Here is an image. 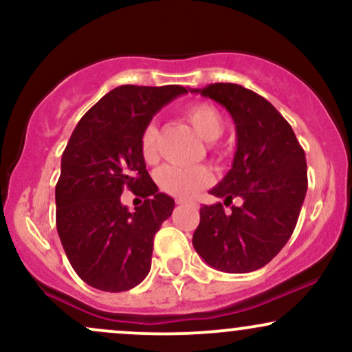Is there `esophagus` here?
<instances>
[{
  "mask_svg": "<svg viewBox=\"0 0 352 352\" xmlns=\"http://www.w3.org/2000/svg\"><path fill=\"white\" fill-rule=\"evenodd\" d=\"M175 204L177 205H197L195 201H188V200H185V199H177Z\"/></svg>",
  "mask_w": 352,
  "mask_h": 352,
  "instance_id": "34e87169",
  "label": "esophagus"
}]
</instances>
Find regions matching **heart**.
<instances>
[{
  "mask_svg": "<svg viewBox=\"0 0 352 352\" xmlns=\"http://www.w3.org/2000/svg\"><path fill=\"white\" fill-rule=\"evenodd\" d=\"M185 119L195 129L201 139L217 140L223 134V117L215 106L208 102H193L184 109ZM157 140H159V127L155 122L147 124L140 134V153L145 162H155L157 159ZM155 182L159 188L167 195L177 199H190L208 187L213 182V173L205 165L193 167H180V165H165L155 173Z\"/></svg>",
  "mask_w": 352,
  "mask_h": 352,
  "instance_id": "heart-1",
  "label": "heart"
}]
</instances>
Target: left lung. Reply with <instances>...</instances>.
<instances>
[{
  "label": "left lung",
  "instance_id": "obj_1",
  "mask_svg": "<svg viewBox=\"0 0 352 352\" xmlns=\"http://www.w3.org/2000/svg\"><path fill=\"white\" fill-rule=\"evenodd\" d=\"M221 104L233 117L236 152L225 179L210 193L225 199L200 208L192 243L210 266L250 273L281 252L293 235L308 190L305 151L292 125L265 98L232 82L192 89Z\"/></svg>",
  "mask_w": 352,
  "mask_h": 352
}]
</instances>
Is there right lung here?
<instances>
[{
	"label": "right lung",
	"mask_w": 352,
	"mask_h": 352,
	"mask_svg": "<svg viewBox=\"0 0 352 352\" xmlns=\"http://www.w3.org/2000/svg\"><path fill=\"white\" fill-rule=\"evenodd\" d=\"M182 86H119L76 125L60 159L56 227L74 272L92 288L119 293L151 272L153 236L175 201L145 168L140 134ZM131 189L144 199L134 212L120 201Z\"/></svg>",
	"instance_id": "1"
}]
</instances>
